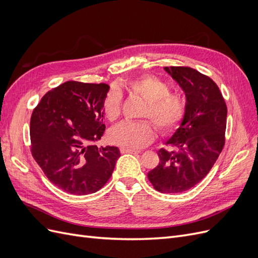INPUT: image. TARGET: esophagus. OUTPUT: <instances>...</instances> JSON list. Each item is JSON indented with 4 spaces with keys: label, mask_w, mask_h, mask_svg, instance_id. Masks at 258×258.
Here are the masks:
<instances>
[{
    "label": "esophagus",
    "mask_w": 258,
    "mask_h": 258,
    "mask_svg": "<svg viewBox=\"0 0 258 258\" xmlns=\"http://www.w3.org/2000/svg\"><path fill=\"white\" fill-rule=\"evenodd\" d=\"M120 153H121V154H139L140 151L127 150V148H120Z\"/></svg>",
    "instance_id": "obj_1"
}]
</instances>
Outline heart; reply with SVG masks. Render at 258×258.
I'll return each instance as SVG.
<instances>
[{
  "label": "heart",
  "mask_w": 258,
  "mask_h": 258,
  "mask_svg": "<svg viewBox=\"0 0 258 258\" xmlns=\"http://www.w3.org/2000/svg\"><path fill=\"white\" fill-rule=\"evenodd\" d=\"M122 87L129 93L139 96L145 102L140 114L148 121H123L115 126L110 132L112 143L127 150H138L147 146L156 137L155 127L162 135L173 131L184 118L186 100L178 92L170 91L169 85L158 77L144 74L127 81ZM121 97L117 91L107 93L103 101V113L110 121L120 115ZM152 122L151 123L149 120Z\"/></svg>",
  "instance_id": "obj_1"
}]
</instances>
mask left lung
<instances>
[{
  "label": "left lung",
  "instance_id": "left-lung-1",
  "mask_svg": "<svg viewBox=\"0 0 258 258\" xmlns=\"http://www.w3.org/2000/svg\"><path fill=\"white\" fill-rule=\"evenodd\" d=\"M186 95L183 121L158 152L159 163L147 173L156 190L177 194L206 177L225 145L227 106L213 80L189 67H166Z\"/></svg>",
  "mask_w": 258,
  "mask_h": 258
}]
</instances>
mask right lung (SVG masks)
<instances>
[{
	"label": "right lung",
	"mask_w": 258,
	"mask_h": 258,
	"mask_svg": "<svg viewBox=\"0 0 258 258\" xmlns=\"http://www.w3.org/2000/svg\"><path fill=\"white\" fill-rule=\"evenodd\" d=\"M106 84L69 81L41 99L30 120L31 154L44 174L71 195L98 191L120 156L115 146L95 143L105 131Z\"/></svg>",
	"instance_id": "1"
}]
</instances>
